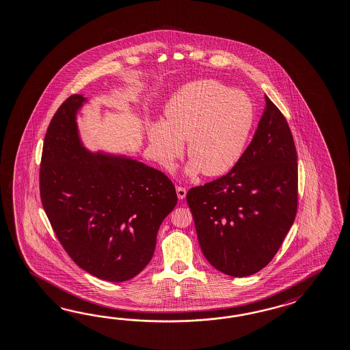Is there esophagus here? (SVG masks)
<instances>
[{"mask_svg":"<svg viewBox=\"0 0 350 350\" xmlns=\"http://www.w3.org/2000/svg\"><path fill=\"white\" fill-rule=\"evenodd\" d=\"M176 194H178L180 200H183L187 196V187H176Z\"/></svg>","mask_w":350,"mask_h":350,"instance_id":"34e87169","label":"esophagus"}]
</instances>
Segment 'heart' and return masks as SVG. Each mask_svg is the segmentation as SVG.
Here are the masks:
<instances>
[{
    "label": "heart",
    "mask_w": 350,
    "mask_h": 350,
    "mask_svg": "<svg viewBox=\"0 0 350 350\" xmlns=\"http://www.w3.org/2000/svg\"><path fill=\"white\" fill-rule=\"evenodd\" d=\"M254 106L241 90L213 79L193 81L174 94L165 108V122H151L147 139L154 160L171 169L187 139L189 175L202 171L220 176L236 166L250 139Z\"/></svg>",
    "instance_id": "heart-1"
}]
</instances>
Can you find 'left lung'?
Listing matches in <instances>:
<instances>
[{"label":"left lung","mask_w":350,"mask_h":350,"mask_svg":"<svg viewBox=\"0 0 350 350\" xmlns=\"http://www.w3.org/2000/svg\"><path fill=\"white\" fill-rule=\"evenodd\" d=\"M297 181L293 133L266 96L258 127L236 166L187 191L200 248L214 269L244 277L269 265L296 217Z\"/></svg>","instance_id":"1"}]
</instances>
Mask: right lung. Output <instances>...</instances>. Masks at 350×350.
<instances>
[{"mask_svg":"<svg viewBox=\"0 0 350 350\" xmlns=\"http://www.w3.org/2000/svg\"><path fill=\"white\" fill-rule=\"evenodd\" d=\"M85 100L81 94L66 98L50 121L41 156V203L81 269L123 282L152 258L159 228L178 196L161 171L85 150L75 121Z\"/></svg>","mask_w":350,"mask_h":350,"instance_id":"1","label":"right lung"}]
</instances>
